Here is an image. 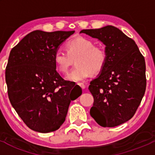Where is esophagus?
Here are the masks:
<instances>
[{"label":"esophagus","instance_id":"34e87169","mask_svg":"<svg viewBox=\"0 0 155 155\" xmlns=\"http://www.w3.org/2000/svg\"><path fill=\"white\" fill-rule=\"evenodd\" d=\"M78 85H79V86H80V87L82 89H85V85H84L83 83H79V84H78Z\"/></svg>","mask_w":155,"mask_h":155}]
</instances>
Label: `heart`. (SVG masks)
<instances>
[{
  "label": "heart",
  "instance_id": "obj_1",
  "mask_svg": "<svg viewBox=\"0 0 155 155\" xmlns=\"http://www.w3.org/2000/svg\"><path fill=\"white\" fill-rule=\"evenodd\" d=\"M66 49L58 48L53 59L56 69L61 73H68L76 60V68L66 76L70 82H82L91 74L97 75L102 72L107 64L108 56L105 48L94 45L86 37H79L69 40Z\"/></svg>",
  "mask_w": 155,
  "mask_h": 155
}]
</instances>
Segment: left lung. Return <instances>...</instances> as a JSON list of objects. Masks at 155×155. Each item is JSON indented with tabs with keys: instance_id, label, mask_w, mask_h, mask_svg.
I'll use <instances>...</instances> for the list:
<instances>
[{
	"instance_id": "1",
	"label": "left lung",
	"mask_w": 155,
	"mask_h": 155,
	"mask_svg": "<svg viewBox=\"0 0 155 155\" xmlns=\"http://www.w3.org/2000/svg\"><path fill=\"white\" fill-rule=\"evenodd\" d=\"M106 45L107 62L88 89L94 97L90 114L99 125L113 127L130 119L146 87L145 62L135 41L112 25L82 30Z\"/></svg>"
}]
</instances>
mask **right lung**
Returning a JSON list of instances; mask_svg holds the SVG:
<instances>
[{
	"label": "right lung",
	"mask_w": 155,
	"mask_h": 155,
	"mask_svg": "<svg viewBox=\"0 0 155 155\" xmlns=\"http://www.w3.org/2000/svg\"><path fill=\"white\" fill-rule=\"evenodd\" d=\"M74 31H34L11 50L5 76L12 107L30 129L49 133L65 121L70 102L82 94L56 71L54 53Z\"/></svg>",
	"instance_id": "1"
}]
</instances>
